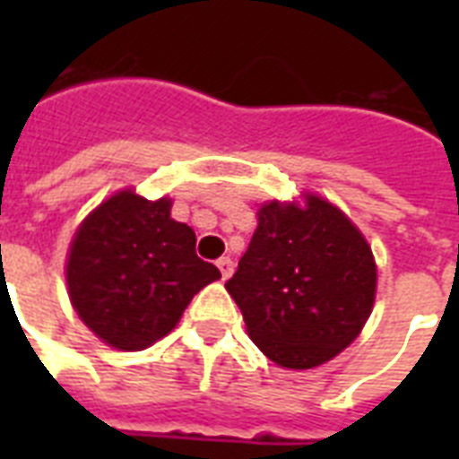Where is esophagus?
<instances>
[{
	"label": "esophagus",
	"mask_w": 459,
	"mask_h": 459,
	"mask_svg": "<svg viewBox=\"0 0 459 459\" xmlns=\"http://www.w3.org/2000/svg\"><path fill=\"white\" fill-rule=\"evenodd\" d=\"M216 266H219V272H221V279L229 281L230 273H233V259L230 257H221L219 262H216Z\"/></svg>",
	"instance_id": "obj_1"
}]
</instances>
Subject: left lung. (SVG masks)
<instances>
[{
	"label": "left lung",
	"instance_id": "left-lung-1",
	"mask_svg": "<svg viewBox=\"0 0 459 459\" xmlns=\"http://www.w3.org/2000/svg\"><path fill=\"white\" fill-rule=\"evenodd\" d=\"M250 247L226 281L247 333L272 362L312 369L355 341L377 295L374 255L331 202H266Z\"/></svg>",
	"mask_w": 459,
	"mask_h": 459
}]
</instances>
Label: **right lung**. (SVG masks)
<instances>
[{"instance_id":"right-lung-1","label":"right lung","mask_w":459,"mask_h":459,"mask_svg":"<svg viewBox=\"0 0 459 459\" xmlns=\"http://www.w3.org/2000/svg\"><path fill=\"white\" fill-rule=\"evenodd\" d=\"M221 272L195 255V230L171 200L121 190L81 223L66 262L71 305L118 350H145L176 328L195 295Z\"/></svg>"}]
</instances>
